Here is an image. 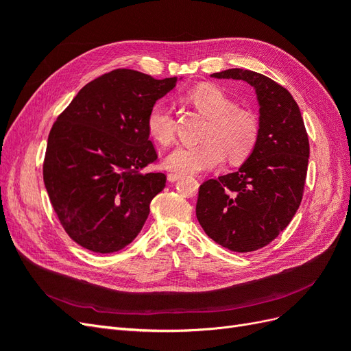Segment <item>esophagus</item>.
Masks as SVG:
<instances>
[{
    "label": "esophagus",
    "instance_id": "esophagus-1",
    "mask_svg": "<svg viewBox=\"0 0 351 351\" xmlns=\"http://www.w3.org/2000/svg\"><path fill=\"white\" fill-rule=\"evenodd\" d=\"M180 178H182V176H178V174H168V182H171V183L177 182V180H180Z\"/></svg>",
    "mask_w": 351,
    "mask_h": 351
}]
</instances>
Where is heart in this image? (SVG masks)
I'll use <instances>...</instances> for the list:
<instances>
[{
    "mask_svg": "<svg viewBox=\"0 0 351 351\" xmlns=\"http://www.w3.org/2000/svg\"><path fill=\"white\" fill-rule=\"evenodd\" d=\"M187 101L209 119L204 143L178 146L167 155L164 167L178 176H192L205 169L218 168L226 159L239 162L256 146L258 120L250 111L236 107V102L214 84H200L187 93ZM147 133L161 145L174 139V117L165 104L158 102L146 119Z\"/></svg>",
    "mask_w": 351,
    "mask_h": 351,
    "instance_id": "obj_1",
    "label": "heart"
}]
</instances>
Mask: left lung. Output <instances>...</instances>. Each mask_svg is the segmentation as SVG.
<instances>
[{
	"label": "left lung",
	"instance_id": "1",
	"mask_svg": "<svg viewBox=\"0 0 351 351\" xmlns=\"http://www.w3.org/2000/svg\"><path fill=\"white\" fill-rule=\"evenodd\" d=\"M214 79L244 80L256 92L259 136L237 171L199 187L196 217L206 234L232 252L269 244L300 206L309 139L291 93L261 73L228 69Z\"/></svg>",
	"mask_w": 351,
	"mask_h": 351
}]
</instances>
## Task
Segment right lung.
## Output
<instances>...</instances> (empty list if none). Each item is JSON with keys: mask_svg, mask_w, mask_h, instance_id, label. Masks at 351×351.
<instances>
[{"mask_svg": "<svg viewBox=\"0 0 351 351\" xmlns=\"http://www.w3.org/2000/svg\"><path fill=\"white\" fill-rule=\"evenodd\" d=\"M182 79L114 70L83 86L52 125L44 183L62 228L82 247L114 253L141 232L167 182L145 171L156 159L146 119Z\"/></svg>", "mask_w": 351, "mask_h": 351, "instance_id": "obj_1", "label": "right lung"}]
</instances>
